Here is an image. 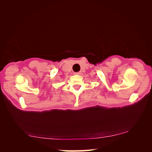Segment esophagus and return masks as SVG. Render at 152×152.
Returning <instances> with one entry per match:
<instances>
[{"label": "esophagus", "instance_id": "obj_1", "mask_svg": "<svg viewBox=\"0 0 152 152\" xmlns=\"http://www.w3.org/2000/svg\"><path fill=\"white\" fill-rule=\"evenodd\" d=\"M75 74H76V75H79V74H80V72H76Z\"/></svg>", "mask_w": 152, "mask_h": 152}]
</instances>
